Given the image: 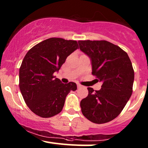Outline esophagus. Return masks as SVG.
Wrapping results in <instances>:
<instances>
[{"mask_svg": "<svg viewBox=\"0 0 148 148\" xmlns=\"http://www.w3.org/2000/svg\"><path fill=\"white\" fill-rule=\"evenodd\" d=\"M77 87H78V88H83L84 86H83L82 85H81L80 84H77Z\"/></svg>", "mask_w": 148, "mask_h": 148, "instance_id": "obj_1", "label": "esophagus"}]
</instances>
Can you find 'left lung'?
I'll use <instances>...</instances> for the list:
<instances>
[{"label":"left lung","instance_id":"8db88e82","mask_svg":"<svg viewBox=\"0 0 148 148\" xmlns=\"http://www.w3.org/2000/svg\"><path fill=\"white\" fill-rule=\"evenodd\" d=\"M80 49L90 58L92 72L102 82L99 90L88 88L81 100L83 115L92 123L111 121L121 113L133 92L134 71L125 51L106 40H80Z\"/></svg>","mask_w":148,"mask_h":148}]
</instances>
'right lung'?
Wrapping results in <instances>:
<instances>
[{"instance_id":"obj_1","label":"right lung","mask_w":148,"mask_h":148,"mask_svg":"<svg viewBox=\"0 0 148 148\" xmlns=\"http://www.w3.org/2000/svg\"><path fill=\"white\" fill-rule=\"evenodd\" d=\"M77 49L75 40L51 37L34 46L25 56L19 68V88L35 114L45 118L58 114L67 95L77 89L75 83L64 84L54 76Z\"/></svg>"}]
</instances>
